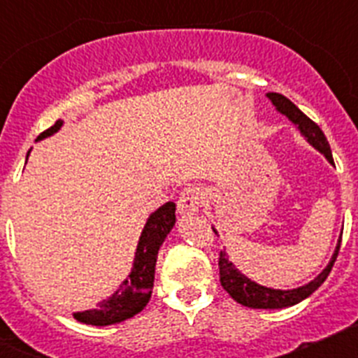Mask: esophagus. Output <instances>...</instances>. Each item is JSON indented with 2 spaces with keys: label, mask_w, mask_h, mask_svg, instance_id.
<instances>
[{
  "label": "esophagus",
  "mask_w": 358,
  "mask_h": 358,
  "mask_svg": "<svg viewBox=\"0 0 358 358\" xmlns=\"http://www.w3.org/2000/svg\"><path fill=\"white\" fill-rule=\"evenodd\" d=\"M202 201H204V189L199 186H188L177 199V210L181 215H194L199 211Z\"/></svg>",
  "instance_id": "34e87169"
}]
</instances>
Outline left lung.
Here are the masks:
<instances>
[{
  "instance_id": "8db88e82",
  "label": "left lung",
  "mask_w": 358,
  "mask_h": 358,
  "mask_svg": "<svg viewBox=\"0 0 358 358\" xmlns=\"http://www.w3.org/2000/svg\"><path fill=\"white\" fill-rule=\"evenodd\" d=\"M267 96L271 98V102L276 106V109L280 110L281 115H285L287 118L301 131V134L308 140V143L314 148H317L321 154H324V157H327L330 163H334V159H331L330 143H328L327 136H324V132L319 129L317 123L312 122L301 109H297V107L290 102L289 98L283 96V94L268 93ZM341 242H343V235H341L339 245L335 249L328 267L324 268L314 281H310L308 285H303L299 287V289L292 290H274L258 285V283L251 281L249 278L243 276V274H240L235 268V265L229 262L226 251H220V256H218L220 285H222V289L226 290L236 303H240V305L243 306H249V308H285V306L297 305L299 301L306 299L310 294H314L315 290L324 283V280H327L328 274H330L331 267H334L335 260H337Z\"/></svg>"
}]
</instances>
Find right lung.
Instances as JSON below:
<instances>
[{
    "instance_id": "obj_1",
    "label": "right lung",
    "mask_w": 358,
    "mask_h": 358,
    "mask_svg": "<svg viewBox=\"0 0 358 358\" xmlns=\"http://www.w3.org/2000/svg\"><path fill=\"white\" fill-rule=\"evenodd\" d=\"M62 120H57L55 125L41 132L37 140H43L46 136H52L61 129ZM176 224V204L166 202L157 211L148 217L140 236V243L136 249L134 267L129 278L123 281L120 289L102 303H98L96 310H85L75 314V319L85 324H96V327H107L122 322L132 317L147 306L150 299L152 289H154V273H156L157 251L161 243L164 242L166 235Z\"/></svg>"
}]
</instances>
